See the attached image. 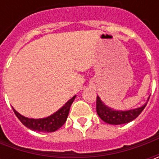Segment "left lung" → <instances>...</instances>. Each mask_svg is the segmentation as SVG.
<instances>
[{"label":"left lung","mask_w":159,"mask_h":159,"mask_svg":"<svg viewBox=\"0 0 159 159\" xmlns=\"http://www.w3.org/2000/svg\"><path fill=\"white\" fill-rule=\"evenodd\" d=\"M150 97L148 98L149 101ZM147 102L143 106L132 109L128 111H117L113 110L111 107L107 106L106 104L102 101L101 98L97 95L96 98V112L100 119L105 123L111 125H122L126 124L135 119L141 112L143 111Z\"/></svg>","instance_id":"left-lung-1"}]
</instances>
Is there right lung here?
Returning <instances> with one entry per match:
<instances>
[{
  "label": "right lung",
  "instance_id": "obj_1",
  "mask_svg": "<svg viewBox=\"0 0 159 159\" xmlns=\"http://www.w3.org/2000/svg\"><path fill=\"white\" fill-rule=\"evenodd\" d=\"M76 95L71 97L64 106L61 107L57 111L51 114L50 116L43 119H29L18 113L15 109H13L16 116L22 122V124L25 125L27 128L36 132L42 133H51L57 131L62 125H64L69 115L70 108L73 102Z\"/></svg>",
  "mask_w": 159,
  "mask_h": 159
}]
</instances>
